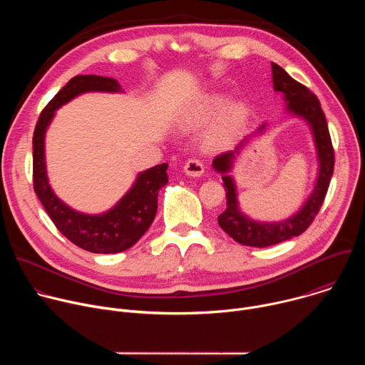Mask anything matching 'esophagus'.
Returning <instances> with one entry per match:
<instances>
[{"label": "esophagus", "mask_w": 365, "mask_h": 365, "mask_svg": "<svg viewBox=\"0 0 365 365\" xmlns=\"http://www.w3.org/2000/svg\"><path fill=\"white\" fill-rule=\"evenodd\" d=\"M183 172L190 178H200L203 175V165H202L200 160L190 159V160L186 162V165L183 168Z\"/></svg>", "instance_id": "1"}]
</instances>
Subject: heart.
<instances>
[{
    "label": "heart",
    "mask_w": 365,
    "mask_h": 365,
    "mask_svg": "<svg viewBox=\"0 0 365 365\" xmlns=\"http://www.w3.org/2000/svg\"><path fill=\"white\" fill-rule=\"evenodd\" d=\"M227 98L221 93L206 95L193 103L183 111L179 120V125L183 131H193L205 127L210 123L225 106ZM242 107L232 106L230 107L221 118L211 127L206 134V145L211 148H224L232 143L235 138L241 123H242Z\"/></svg>",
    "instance_id": "b5f03b06"
}]
</instances>
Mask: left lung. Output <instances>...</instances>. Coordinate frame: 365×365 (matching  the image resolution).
Here are the masks:
<instances>
[{"mask_svg":"<svg viewBox=\"0 0 365 365\" xmlns=\"http://www.w3.org/2000/svg\"><path fill=\"white\" fill-rule=\"evenodd\" d=\"M272 73L274 91L283 93L286 113L292 117L303 120L310 128L318 155V176L314 185V190L310 192L307 199L299 207V211L282 221H255L241 211L237 183L231 172L240 153L254 135L263 134L266 131L267 123H263L252 134L244 137V140H241L234 150L227 151L214 159L212 168L222 175V185L227 192V207L218 217L220 227L237 242L259 248L287 241L300 235L309 228L324 203L335 163L327 118L318 98L306 86L294 81L279 65L272 63Z\"/></svg>","mask_w":365,"mask_h":365,"instance_id":"1","label":"left lung"}]
</instances>
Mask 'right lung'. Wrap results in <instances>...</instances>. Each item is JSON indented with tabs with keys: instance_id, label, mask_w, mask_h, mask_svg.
<instances>
[{
	"instance_id": "obj_1",
	"label": "right lung",
	"mask_w": 365,
	"mask_h": 365,
	"mask_svg": "<svg viewBox=\"0 0 365 365\" xmlns=\"http://www.w3.org/2000/svg\"><path fill=\"white\" fill-rule=\"evenodd\" d=\"M86 92L121 93L114 78L78 75L51 99L38 117L33 135L34 192L56 228L75 245L96 254H114L133 247L151 225L158 212L159 190L169 182L168 163L140 172L128 192L102 214H83L66 205L51 189L46 169V131L56 111Z\"/></svg>"
}]
</instances>
